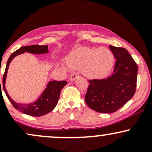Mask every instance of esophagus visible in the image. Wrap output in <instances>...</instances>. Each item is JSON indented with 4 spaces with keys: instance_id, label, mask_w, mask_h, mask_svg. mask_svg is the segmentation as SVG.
I'll list each match as a JSON object with an SVG mask.
<instances>
[{
    "instance_id": "esophagus-1",
    "label": "esophagus",
    "mask_w": 152,
    "mask_h": 152,
    "mask_svg": "<svg viewBox=\"0 0 152 152\" xmlns=\"http://www.w3.org/2000/svg\"><path fill=\"white\" fill-rule=\"evenodd\" d=\"M78 77V75L77 74H72L70 76V81H74L76 79V78Z\"/></svg>"
}]
</instances>
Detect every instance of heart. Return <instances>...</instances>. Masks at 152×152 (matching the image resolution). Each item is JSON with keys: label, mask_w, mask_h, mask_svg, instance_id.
Wrapping results in <instances>:
<instances>
[{"label": "heart", "mask_w": 152, "mask_h": 152, "mask_svg": "<svg viewBox=\"0 0 152 152\" xmlns=\"http://www.w3.org/2000/svg\"><path fill=\"white\" fill-rule=\"evenodd\" d=\"M114 54L105 47H81L73 50L67 58V64L71 69H81L83 74L91 79L107 77L114 68Z\"/></svg>", "instance_id": "1"}]
</instances>
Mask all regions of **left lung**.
Returning a JSON list of instances; mask_svg holds the SVG:
<instances>
[{"label":"left lung","instance_id":"1","mask_svg":"<svg viewBox=\"0 0 152 152\" xmlns=\"http://www.w3.org/2000/svg\"><path fill=\"white\" fill-rule=\"evenodd\" d=\"M116 59L112 76L102 80H89L85 102L91 109L102 114L117 111L135 94L138 66L128 50L109 45Z\"/></svg>","mask_w":152,"mask_h":152}]
</instances>
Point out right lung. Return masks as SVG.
<instances>
[{
  "label": "right lung",
  "instance_id": "add662e5",
  "mask_svg": "<svg viewBox=\"0 0 152 152\" xmlns=\"http://www.w3.org/2000/svg\"><path fill=\"white\" fill-rule=\"evenodd\" d=\"M25 52L32 54H46L49 51H48V46L32 45V46L20 47L18 50H15L14 53H12L7 61L6 70H5L3 77V90H4L8 99H9V101L11 102L15 109L31 116H41L50 112L56 107V106L58 104L61 91L62 88L67 84V82L66 81H49L47 83L46 88L41 94V96L35 102H31L29 104H20V103L15 102L10 98L6 88L7 74H8V67H9L12 60L15 56L20 55V54L24 53Z\"/></svg>",
  "mask_w": 152,
  "mask_h": 152
}]
</instances>
